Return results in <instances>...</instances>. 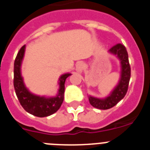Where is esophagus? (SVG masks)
Returning a JSON list of instances; mask_svg holds the SVG:
<instances>
[{
    "label": "esophagus",
    "mask_w": 150,
    "mask_h": 150,
    "mask_svg": "<svg viewBox=\"0 0 150 150\" xmlns=\"http://www.w3.org/2000/svg\"><path fill=\"white\" fill-rule=\"evenodd\" d=\"M84 63L83 62H79V63L76 64V70L78 73L79 74H81L82 72L83 71V69H84Z\"/></svg>",
    "instance_id": "34e87169"
}]
</instances>
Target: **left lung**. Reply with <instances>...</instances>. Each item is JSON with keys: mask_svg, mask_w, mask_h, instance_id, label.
<instances>
[{"mask_svg": "<svg viewBox=\"0 0 150 150\" xmlns=\"http://www.w3.org/2000/svg\"><path fill=\"white\" fill-rule=\"evenodd\" d=\"M108 52L116 55V58L120 61L121 74L117 86L105 98H98L91 95L88 96V100L91 105L100 110L110 109L116 105L118 102L124 98L128 91V83L131 77V67L128 62V55L125 46L121 43H118L110 49Z\"/></svg>", "mask_w": 150, "mask_h": 150, "instance_id": "1", "label": "left lung"}]
</instances>
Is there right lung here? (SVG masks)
<instances>
[{"label": "right lung", "instance_id": "right-lung-1", "mask_svg": "<svg viewBox=\"0 0 150 150\" xmlns=\"http://www.w3.org/2000/svg\"><path fill=\"white\" fill-rule=\"evenodd\" d=\"M25 51L24 45L18 51L14 62V79L13 85L16 94L25 110L38 117H45L53 114L60 108L64 100V83L65 80L71 74H64L59 79V88L55 97L39 96L32 94L26 88L23 78L21 74V65Z\"/></svg>", "mask_w": 150, "mask_h": 150}]
</instances>
